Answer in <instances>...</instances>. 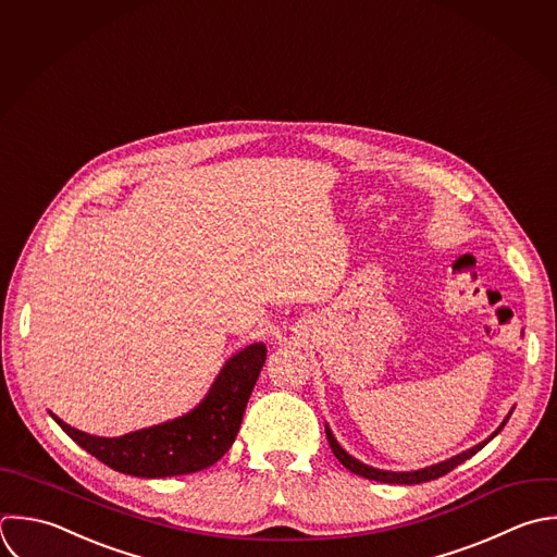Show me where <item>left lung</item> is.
I'll use <instances>...</instances> for the list:
<instances>
[{
  "instance_id": "obj_1",
  "label": "left lung",
  "mask_w": 557,
  "mask_h": 557,
  "mask_svg": "<svg viewBox=\"0 0 557 557\" xmlns=\"http://www.w3.org/2000/svg\"><path fill=\"white\" fill-rule=\"evenodd\" d=\"M512 414V412H510ZM510 414L504 419V423L488 436V441H484V443H480V445H475L473 449H467V451H462V454H458V456H454V458H449V460H445V462H441V465H434V467H428V469H421V471H408V473H395V471H382V469H373V467H369V465H362L360 460H356V458H351L341 445H338V441L334 438V434H332V430L325 425V434H327V443H330V447H332V451H334V456L338 458V462L345 467V469H349L351 473H356V475H360V478H367V480H375V482H384V484H423V482H432V480H438V478H443V475H447L449 471H454L458 465H462L465 460H469L471 456H475L480 449H484L502 430H504V425L508 423V419H510Z\"/></svg>"
}]
</instances>
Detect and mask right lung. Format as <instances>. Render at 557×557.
<instances>
[{
    "mask_svg": "<svg viewBox=\"0 0 557 557\" xmlns=\"http://www.w3.org/2000/svg\"><path fill=\"white\" fill-rule=\"evenodd\" d=\"M264 360V343L245 347L225 362L197 408L173 421L119 438L90 436L66 425L55 414L51 419L84 451L119 473L151 480L197 473L219 462L236 441Z\"/></svg>",
    "mask_w": 557,
    "mask_h": 557,
    "instance_id": "right-lung-1",
    "label": "right lung"
}]
</instances>
